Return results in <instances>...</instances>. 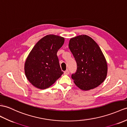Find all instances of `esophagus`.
I'll return each instance as SVG.
<instances>
[{"mask_svg":"<svg viewBox=\"0 0 127 127\" xmlns=\"http://www.w3.org/2000/svg\"><path fill=\"white\" fill-rule=\"evenodd\" d=\"M69 73V70H66V71H64V74H65V75H68Z\"/></svg>","mask_w":127,"mask_h":127,"instance_id":"esophagus-1","label":"esophagus"}]
</instances>
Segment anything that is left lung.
Segmentation results:
<instances>
[{"mask_svg":"<svg viewBox=\"0 0 127 127\" xmlns=\"http://www.w3.org/2000/svg\"><path fill=\"white\" fill-rule=\"evenodd\" d=\"M69 48L77 64L76 72L72 78L77 87L89 91L100 86L107 75L108 65L101 48L87 35L71 38Z\"/></svg>","mask_w":127,"mask_h":127,"instance_id":"left-lung-1","label":"left lung"}]
</instances>
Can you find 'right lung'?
Returning a JSON list of instances; mask_svg holds the SVG:
<instances>
[{"instance_id": "add662e5", "label": "right lung", "mask_w": 127, "mask_h": 127, "mask_svg": "<svg viewBox=\"0 0 127 127\" xmlns=\"http://www.w3.org/2000/svg\"><path fill=\"white\" fill-rule=\"evenodd\" d=\"M64 41L62 36L47 35L38 41L28 55L24 64L25 74L35 87L48 88L64 73L57 54Z\"/></svg>"}]
</instances>
